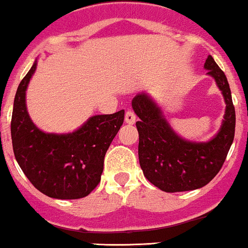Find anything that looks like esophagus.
<instances>
[{"instance_id": "esophagus-1", "label": "esophagus", "mask_w": 248, "mask_h": 248, "mask_svg": "<svg viewBox=\"0 0 248 248\" xmlns=\"http://www.w3.org/2000/svg\"><path fill=\"white\" fill-rule=\"evenodd\" d=\"M135 122H136V116H135L134 112L126 111V113H125V123L132 125L135 124Z\"/></svg>"}]
</instances>
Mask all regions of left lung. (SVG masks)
I'll return each instance as SVG.
<instances>
[{
  "mask_svg": "<svg viewBox=\"0 0 248 248\" xmlns=\"http://www.w3.org/2000/svg\"><path fill=\"white\" fill-rule=\"evenodd\" d=\"M204 67L216 80L225 102L222 126L210 141L192 142L178 136L147 93H140L132 99V108L140 118L136 122L140 165L144 177L166 193L206 186L219 172L234 141L235 108L229 83L211 55Z\"/></svg>",
  "mask_w": 248,
  "mask_h": 248,
  "instance_id": "8db88e82",
  "label": "left lung"
}]
</instances>
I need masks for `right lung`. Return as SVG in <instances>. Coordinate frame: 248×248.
Masks as SVG:
<instances>
[{"label": "right lung", "instance_id": "add662e5", "mask_svg": "<svg viewBox=\"0 0 248 248\" xmlns=\"http://www.w3.org/2000/svg\"><path fill=\"white\" fill-rule=\"evenodd\" d=\"M37 61L16 90L11 134L14 155L31 183L54 199H80L101 180L104 159L124 122V109L88 119L68 134H49L38 129L26 108V89Z\"/></svg>", "mask_w": 248, "mask_h": 248}]
</instances>
